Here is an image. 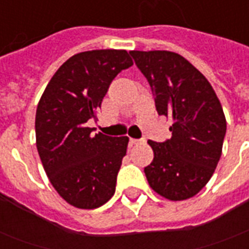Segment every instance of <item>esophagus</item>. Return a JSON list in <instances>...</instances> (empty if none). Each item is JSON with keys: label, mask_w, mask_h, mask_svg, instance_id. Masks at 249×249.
<instances>
[{"label": "esophagus", "mask_w": 249, "mask_h": 249, "mask_svg": "<svg viewBox=\"0 0 249 249\" xmlns=\"http://www.w3.org/2000/svg\"><path fill=\"white\" fill-rule=\"evenodd\" d=\"M129 142L132 145H136V144H140V142H144V140H141V139H130Z\"/></svg>", "instance_id": "34e87169"}]
</instances>
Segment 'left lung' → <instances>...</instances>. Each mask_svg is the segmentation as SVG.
<instances>
[{"label":"left lung","instance_id":"1","mask_svg":"<svg viewBox=\"0 0 249 249\" xmlns=\"http://www.w3.org/2000/svg\"><path fill=\"white\" fill-rule=\"evenodd\" d=\"M145 76L160 116L173 119L172 137L148 141L153 161L144 168L151 188L168 200H187L212 178L221 156L227 121L208 80L178 53L129 52Z\"/></svg>","mask_w":249,"mask_h":249}]
</instances>
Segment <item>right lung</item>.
<instances>
[{
	"mask_svg": "<svg viewBox=\"0 0 249 249\" xmlns=\"http://www.w3.org/2000/svg\"><path fill=\"white\" fill-rule=\"evenodd\" d=\"M133 65L126 51L101 49L66 60L46 85L36 112V142L52 185L66 203L94 209L112 197L129 139L87 126L110 82Z\"/></svg>",
	"mask_w": 249,
	"mask_h": 249,
	"instance_id": "obj_1",
	"label": "right lung"
}]
</instances>
